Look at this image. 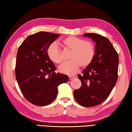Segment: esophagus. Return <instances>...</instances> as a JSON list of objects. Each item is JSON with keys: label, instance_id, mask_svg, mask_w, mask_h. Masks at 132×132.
Listing matches in <instances>:
<instances>
[{"label": "esophagus", "instance_id": "1", "mask_svg": "<svg viewBox=\"0 0 132 132\" xmlns=\"http://www.w3.org/2000/svg\"><path fill=\"white\" fill-rule=\"evenodd\" d=\"M69 80H72L73 79H75V76H69Z\"/></svg>", "mask_w": 132, "mask_h": 132}]
</instances>
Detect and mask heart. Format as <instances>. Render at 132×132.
I'll list each match as a JSON object with an SVG mask.
<instances>
[{
	"mask_svg": "<svg viewBox=\"0 0 132 132\" xmlns=\"http://www.w3.org/2000/svg\"><path fill=\"white\" fill-rule=\"evenodd\" d=\"M62 43L67 50L70 51L69 62L64 63L59 68L62 73L73 75L82 68L88 66L95 56V47L90 41L76 36H71L63 39ZM47 55L52 62L60 64L62 62L61 51L57 44L52 43L47 49Z\"/></svg>",
	"mask_w": 132,
	"mask_h": 132,
	"instance_id": "obj_1",
	"label": "heart"
}]
</instances>
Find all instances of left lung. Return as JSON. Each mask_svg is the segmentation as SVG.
Here are the masks:
<instances>
[{
	"mask_svg": "<svg viewBox=\"0 0 132 132\" xmlns=\"http://www.w3.org/2000/svg\"><path fill=\"white\" fill-rule=\"evenodd\" d=\"M95 45V56L82 74L78 75L81 86L75 89V100L83 107H93L105 100L118 80L119 56L107 37L96 33H85Z\"/></svg>",
	"mask_w": 132,
	"mask_h": 132,
	"instance_id": "obj_1",
	"label": "left lung"
}]
</instances>
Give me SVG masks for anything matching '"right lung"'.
I'll use <instances>...</instances> for the list:
<instances>
[{"mask_svg": "<svg viewBox=\"0 0 132 132\" xmlns=\"http://www.w3.org/2000/svg\"><path fill=\"white\" fill-rule=\"evenodd\" d=\"M59 35L37 32L27 37L18 49L16 80L24 97L35 105L51 104L57 96L58 86L69 79L66 75L56 73V67L47 55L48 46Z\"/></svg>", "mask_w": 132, "mask_h": 132, "instance_id": "obj_1", "label": "right lung"}]
</instances>
